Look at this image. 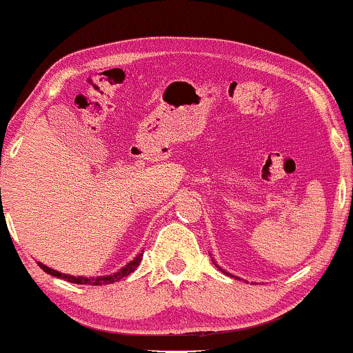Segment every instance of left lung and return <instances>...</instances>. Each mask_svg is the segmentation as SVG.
<instances>
[{"instance_id":"1","label":"left lung","mask_w":353,"mask_h":353,"mask_svg":"<svg viewBox=\"0 0 353 353\" xmlns=\"http://www.w3.org/2000/svg\"><path fill=\"white\" fill-rule=\"evenodd\" d=\"M220 268V267H219ZM220 270H221V268H220ZM221 272H223V270H221ZM225 273H227V272H225Z\"/></svg>"}]
</instances>
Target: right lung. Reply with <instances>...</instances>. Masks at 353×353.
Returning a JSON list of instances; mask_svg holds the SVG:
<instances>
[{
  "instance_id": "add662e5",
  "label": "right lung",
  "mask_w": 353,
  "mask_h": 353,
  "mask_svg": "<svg viewBox=\"0 0 353 353\" xmlns=\"http://www.w3.org/2000/svg\"><path fill=\"white\" fill-rule=\"evenodd\" d=\"M141 256H143V253H138V255L134 256V260H132V262L126 265V267L121 268L120 272L113 273V275H106V276H73V275H66V273H59L57 270H53V268H48V267H46V265H43V263H39V267H41L46 273H50V275L58 276V279L66 280V282H70V283H78V285H108V283L118 282V280H121V279H123V276L130 275V273L137 270V267L141 262Z\"/></svg>"
}]
</instances>
